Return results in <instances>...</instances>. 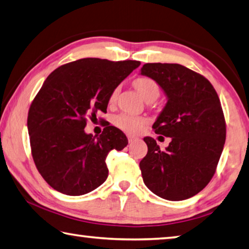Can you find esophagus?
<instances>
[{
	"label": "esophagus",
	"instance_id": "obj_1",
	"mask_svg": "<svg viewBox=\"0 0 249 249\" xmlns=\"http://www.w3.org/2000/svg\"><path fill=\"white\" fill-rule=\"evenodd\" d=\"M136 140H138L137 137L132 136V135H129V136H128V142H136Z\"/></svg>",
	"mask_w": 249,
	"mask_h": 249
}]
</instances>
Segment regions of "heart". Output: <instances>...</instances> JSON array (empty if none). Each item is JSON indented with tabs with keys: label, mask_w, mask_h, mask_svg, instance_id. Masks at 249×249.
I'll use <instances>...</instances> for the list:
<instances>
[{
	"label": "heart",
	"mask_w": 249,
	"mask_h": 249,
	"mask_svg": "<svg viewBox=\"0 0 249 249\" xmlns=\"http://www.w3.org/2000/svg\"><path fill=\"white\" fill-rule=\"evenodd\" d=\"M134 86L139 93L143 97L144 100H153L159 97L160 89L159 86L155 80L149 77H140L134 81ZM117 93H119V89H114L110 96V102L113 103L116 100ZM146 120L139 116H134L129 114H121L116 116L114 119V124L117 127L123 129L124 132H127L130 134H137L142 129Z\"/></svg>",
	"instance_id": "obj_1"
}]
</instances>
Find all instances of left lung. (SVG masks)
Returning a JSON list of instances; mask_svg holds the SVG:
<instances>
[{
  "instance_id": "1",
  "label": "left lung",
  "mask_w": 249,
  "mask_h": 249,
  "mask_svg": "<svg viewBox=\"0 0 249 249\" xmlns=\"http://www.w3.org/2000/svg\"><path fill=\"white\" fill-rule=\"evenodd\" d=\"M140 74L155 80L168 98L152 128L172 139L162 151L155 139L143 138V183L163 199H188L210 182L224 147L227 127L218 93L202 75L179 64L147 63Z\"/></svg>"
}]
</instances>
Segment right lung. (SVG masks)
Returning a JSON list of instances; mask_svg holds the SVG:
<instances>
[{
	"label": "right lung",
	"mask_w": 249,
	"mask_h": 249,
	"mask_svg": "<svg viewBox=\"0 0 249 249\" xmlns=\"http://www.w3.org/2000/svg\"><path fill=\"white\" fill-rule=\"evenodd\" d=\"M139 65L87 57L48 76L31 103L27 126L35 164L55 191L80 196L105 183L107 153L122 150L128 140L114 126L107 125L99 137L84 128L87 117L107 112L113 90Z\"/></svg>",
	"instance_id": "add662e5"
}]
</instances>
